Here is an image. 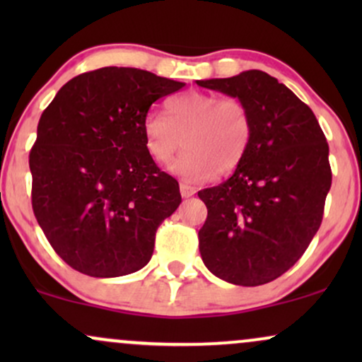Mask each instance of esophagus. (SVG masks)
Segmentation results:
<instances>
[{"mask_svg":"<svg viewBox=\"0 0 362 362\" xmlns=\"http://www.w3.org/2000/svg\"><path fill=\"white\" fill-rule=\"evenodd\" d=\"M180 194L182 197H190V195L195 194V187L185 184V182H180Z\"/></svg>","mask_w":362,"mask_h":362,"instance_id":"obj_1","label":"esophagus"}]
</instances>
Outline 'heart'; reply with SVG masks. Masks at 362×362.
Masks as SVG:
<instances>
[{
  "label": "heart",
  "instance_id": "obj_1",
  "mask_svg": "<svg viewBox=\"0 0 362 362\" xmlns=\"http://www.w3.org/2000/svg\"><path fill=\"white\" fill-rule=\"evenodd\" d=\"M167 107L168 115L153 110L144 119L146 146L158 163H168L184 143L187 151L172 168L190 184H202L216 172L226 175L242 163L252 139L250 112L243 102L187 91Z\"/></svg>",
  "mask_w": 362,
  "mask_h": 362
}]
</instances>
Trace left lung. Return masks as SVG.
Masks as SVG:
<instances>
[{
	"instance_id": "1",
	"label": "left lung",
	"mask_w": 362,
	"mask_h": 362,
	"mask_svg": "<svg viewBox=\"0 0 362 362\" xmlns=\"http://www.w3.org/2000/svg\"><path fill=\"white\" fill-rule=\"evenodd\" d=\"M197 85L238 98L252 119L233 175L199 192L207 207L202 262L231 284H267L300 260L322 224L332 185L325 134L306 103L259 69Z\"/></svg>"
}]
</instances>
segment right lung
<instances>
[{
    "mask_svg": "<svg viewBox=\"0 0 362 362\" xmlns=\"http://www.w3.org/2000/svg\"><path fill=\"white\" fill-rule=\"evenodd\" d=\"M184 86L109 66L69 80L40 115L28 156L32 207L74 271L119 277L151 259L158 226L182 197L149 155L144 119L158 98Z\"/></svg>",
    "mask_w": 362,
    "mask_h": 362,
    "instance_id": "obj_1",
    "label": "right lung"
}]
</instances>
